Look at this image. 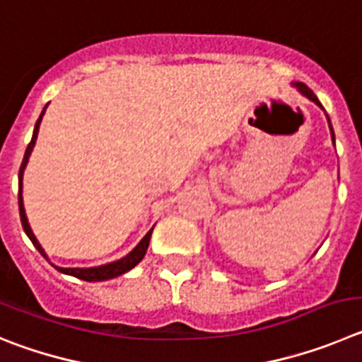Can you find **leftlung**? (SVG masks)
Segmentation results:
<instances>
[{"instance_id":"8db88e82","label":"left lung","mask_w":362,"mask_h":362,"mask_svg":"<svg viewBox=\"0 0 362 362\" xmlns=\"http://www.w3.org/2000/svg\"><path fill=\"white\" fill-rule=\"evenodd\" d=\"M294 86L298 88L299 92L303 93V95L308 97V99H310L312 103H315V104H317V106H321L319 99L314 95V92H312V90L307 86V84H305V83H294ZM321 108H323V106H321ZM327 119H328V117H327ZM328 124H330V119H328ZM330 133H332V141H334V144H335V136H334V129H332V124H330Z\"/></svg>"}]
</instances>
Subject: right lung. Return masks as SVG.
Wrapping results in <instances>:
<instances>
[{
	"label": "right lung",
	"mask_w": 362,
	"mask_h": 362,
	"mask_svg": "<svg viewBox=\"0 0 362 362\" xmlns=\"http://www.w3.org/2000/svg\"><path fill=\"white\" fill-rule=\"evenodd\" d=\"M45 110H47V106H45ZM45 110H43V112H41V115H39L37 122H35L34 135H32L30 144L27 146V151H25V157H23L21 168H19V194H18V202H19V216H21L23 229H25L27 236L30 238V242L34 243L35 249H37L39 252H41V256H45V258L48 259V256H47V254H45V250H43V247L39 245V242H37V240H35L34 233H32L30 226H28L27 214H25V207H23V197H21L23 173H25V168H27L28 157H30L32 149H34V146H35V139H37V133H39V124H41V119H43V115H45ZM151 233H153V229H149V233L146 234L144 238H142L141 242H139V245H136L135 249L132 250V252L126 254L124 258L117 259V262L106 263V265H100V267H90V269H63V267H55V269L59 270V272H63V274L74 276V278L84 279V281H106V279H113V278H117V276L124 274V272L132 270L133 267L139 265V263L142 262V258H144V256H146V250H148L149 240H151Z\"/></svg>",
	"instance_id": "right-lung-1"
}]
</instances>
